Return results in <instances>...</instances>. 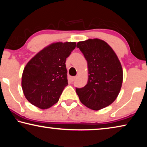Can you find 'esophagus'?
I'll list each match as a JSON object with an SVG mask.
<instances>
[{"instance_id":"obj_1","label":"esophagus","mask_w":147,"mask_h":147,"mask_svg":"<svg viewBox=\"0 0 147 147\" xmlns=\"http://www.w3.org/2000/svg\"><path fill=\"white\" fill-rule=\"evenodd\" d=\"M76 79V76H73L71 78V82H74Z\"/></svg>"}]
</instances>
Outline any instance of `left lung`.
Listing matches in <instances>:
<instances>
[{
    "mask_svg": "<svg viewBox=\"0 0 147 147\" xmlns=\"http://www.w3.org/2000/svg\"><path fill=\"white\" fill-rule=\"evenodd\" d=\"M76 47L88 62V80L82 88H76L80 100L93 110L112 104L123 84V71L120 61L109 45L102 39L80 41Z\"/></svg>",
    "mask_w": 147,
    "mask_h": 147,
    "instance_id": "left-lung-1",
    "label": "left lung"
}]
</instances>
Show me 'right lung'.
<instances>
[{"instance_id":"right-lung-1","label":"right lung","mask_w":147,"mask_h":147,"mask_svg":"<svg viewBox=\"0 0 147 147\" xmlns=\"http://www.w3.org/2000/svg\"><path fill=\"white\" fill-rule=\"evenodd\" d=\"M75 42H57L45 47L30 60L22 75L23 93L29 102L45 109L58 102L68 85L66 59Z\"/></svg>"}]
</instances>
